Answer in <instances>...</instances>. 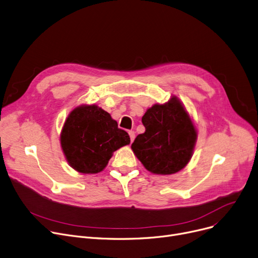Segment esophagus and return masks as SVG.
Masks as SVG:
<instances>
[{
	"mask_svg": "<svg viewBox=\"0 0 258 258\" xmlns=\"http://www.w3.org/2000/svg\"><path fill=\"white\" fill-rule=\"evenodd\" d=\"M129 136H130V140H131V143L134 141V139H135V132L133 131V130H130L129 132Z\"/></svg>",
	"mask_w": 258,
	"mask_h": 258,
	"instance_id": "obj_1",
	"label": "esophagus"
}]
</instances>
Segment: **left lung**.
<instances>
[{
	"mask_svg": "<svg viewBox=\"0 0 258 258\" xmlns=\"http://www.w3.org/2000/svg\"><path fill=\"white\" fill-rule=\"evenodd\" d=\"M142 122L145 133L136 136L131 149L152 174L172 175L184 169L196 146L198 131L184 105L176 96L147 109Z\"/></svg>",
	"mask_w": 258,
	"mask_h": 258,
	"instance_id": "1",
	"label": "left lung"
}]
</instances>
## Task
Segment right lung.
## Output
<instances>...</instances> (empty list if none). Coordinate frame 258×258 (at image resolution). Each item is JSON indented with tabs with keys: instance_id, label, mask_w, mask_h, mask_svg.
Listing matches in <instances>:
<instances>
[{
	"instance_id": "add662e5",
	"label": "right lung",
	"mask_w": 258,
	"mask_h": 258,
	"mask_svg": "<svg viewBox=\"0 0 258 258\" xmlns=\"http://www.w3.org/2000/svg\"><path fill=\"white\" fill-rule=\"evenodd\" d=\"M129 144L128 133L96 104L74 108L60 133V146L67 161L82 174L102 172L114 151Z\"/></svg>"
}]
</instances>
